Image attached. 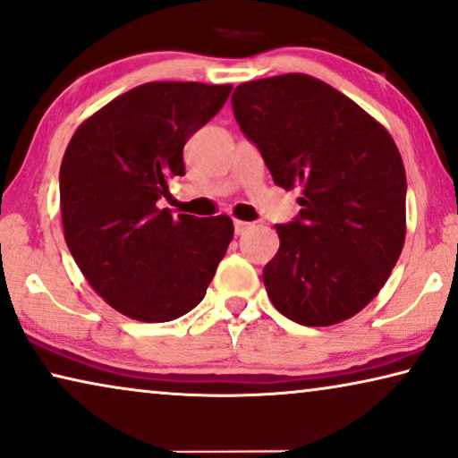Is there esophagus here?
<instances>
[{
  "label": "esophagus",
  "instance_id": "esophagus-1",
  "mask_svg": "<svg viewBox=\"0 0 458 458\" xmlns=\"http://www.w3.org/2000/svg\"><path fill=\"white\" fill-rule=\"evenodd\" d=\"M233 227H235V235H242V233H245V231H248V229L251 227V223H248V221H237V218H235Z\"/></svg>",
  "mask_w": 458,
  "mask_h": 458
}]
</instances>
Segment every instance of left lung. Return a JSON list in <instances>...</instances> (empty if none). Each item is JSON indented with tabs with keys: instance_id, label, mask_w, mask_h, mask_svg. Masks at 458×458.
<instances>
[{
	"instance_id": "left-lung-1",
	"label": "left lung",
	"mask_w": 458,
	"mask_h": 458,
	"mask_svg": "<svg viewBox=\"0 0 458 458\" xmlns=\"http://www.w3.org/2000/svg\"><path fill=\"white\" fill-rule=\"evenodd\" d=\"M233 114L276 185L301 188L264 267L273 306L303 327L349 320L380 293L403 243L407 177L380 122L333 86L283 74L235 89Z\"/></svg>"
}]
</instances>
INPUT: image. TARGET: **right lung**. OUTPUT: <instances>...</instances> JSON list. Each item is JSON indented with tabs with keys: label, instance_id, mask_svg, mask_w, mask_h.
Returning <instances> with one entry per match:
<instances>
[{
	"label": "right lung",
	"instance_id": "right-lung-1",
	"mask_svg": "<svg viewBox=\"0 0 458 458\" xmlns=\"http://www.w3.org/2000/svg\"><path fill=\"white\" fill-rule=\"evenodd\" d=\"M231 84L147 82L78 125L59 169L65 243L119 314L169 322L207 295L233 240L227 215H171L157 200L183 175V147L218 114Z\"/></svg>",
	"mask_w": 458,
	"mask_h": 458
}]
</instances>
